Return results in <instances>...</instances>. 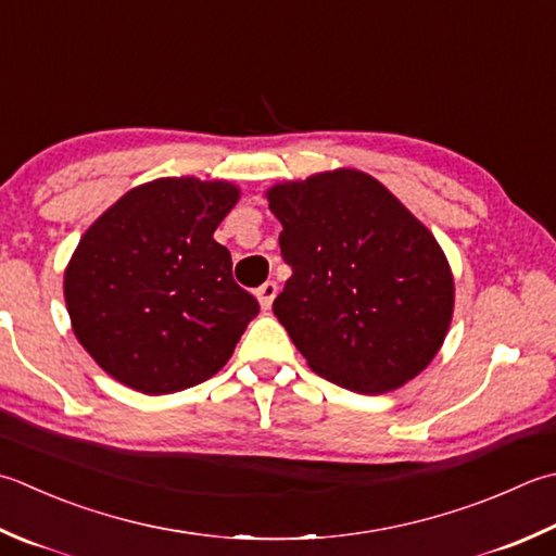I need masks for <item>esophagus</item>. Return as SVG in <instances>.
Here are the masks:
<instances>
[{
	"label": "esophagus",
	"mask_w": 556,
	"mask_h": 556,
	"mask_svg": "<svg viewBox=\"0 0 556 556\" xmlns=\"http://www.w3.org/2000/svg\"><path fill=\"white\" fill-rule=\"evenodd\" d=\"M255 296L260 301V306L267 311L271 306V301H275V296H277V285L275 281H265V285L255 291Z\"/></svg>",
	"instance_id": "1"
}]
</instances>
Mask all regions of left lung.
<instances>
[{
	"instance_id": "1",
	"label": "left lung",
	"mask_w": 556,
	"mask_h": 556,
	"mask_svg": "<svg viewBox=\"0 0 556 556\" xmlns=\"http://www.w3.org/2000/svg\"><path fill=\"white\" fill-rule=\"evenodd\" d=\"M267 200L291 267L271 311L313 371L380 395L427 368L453 315L437 238L358 170L277 185Z\"/></svg>"
}]
</instances>
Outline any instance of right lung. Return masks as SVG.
Segmentation results:
<instances>
[{
  "label": "right lung",
  "instance_id": "add662e5",
  "mask_svg": "<svg viewBox=\"0 0 556 556\" xmlns=\"http://www.w3.org/2000/svg\"><path fill=\"white\" fill-rule=\"evenodd\" d=\"M228 182L161 178L119 198L76 245L64 299L76 340L105 374L147 395L212 378L260 303L214 241Z\"/></svg>",
  "mask_w": 556,
  "mask_h": 556
}]
</instances>
